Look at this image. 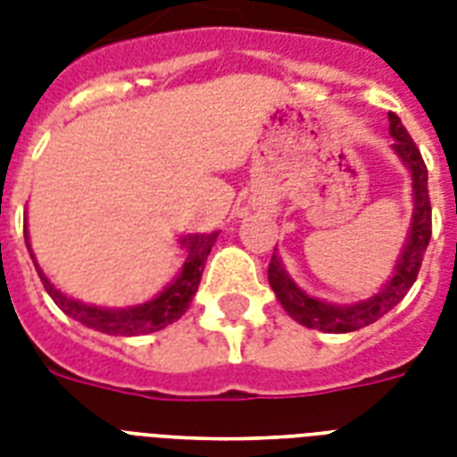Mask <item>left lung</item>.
<instances>
[{
	"mask_svg": "<svg viewBox=\"0 0 457 457\" xmlns=\"http://www.w3.org/2000/svg\"><path fill=\"white\" fill-rule=\"evenodd\" d=\"M389 132L394 135V152L411 168L412 196H415L411 235H408V244L403 246V253L398 258L394 278L372 299L341 308V305L311 299L308 294L301 292L299 287L289 279V275L279 263V258L272 253V261L268 265V279H270L272 292L278 294V301L282 303V308L303 327L334 334L355 332L361 327L372 325L375 320L386 315L394 305L401 303L405 294L411 292V287L415 285V279H418L420 265H422L425 251L429 246V237H432V204H429V189H427V165L396 113H389Z\"/></svg>",
	"mask_w": 457,
	"mask_h": 457,
	"instance_id": "1",
	"label": "left lung"
}]
</instances>
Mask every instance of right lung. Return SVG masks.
I'll return each instance as SVG.
<instances>
[{
  "instance_id": "1",
  "label": "right lung",
  "mask_w": 457,
  "mask_h": 457,
  "mask_svg": "<svg viewBox=\"0 0 457 457\" xmlns=\"http://www.w3.org/2000/svg\"><path fill=\"white\" fill-rule=\"evenodd\" d=\"M23 235L25 244L30 249L28 228H23ZM215 239H218V232H213V235L185 237L182 244L187 246V261L182 265V272L178 275V279L165 292L158 294L154 301L135 305V308H128V311H106V308H95V305H85L80 301L68 299L61 292H56L52 282L45 278V272L39 270L32 251L30 256L46 294L52 296L54 303L59 305L66 315H71V318L82 322V325L92 327L96 332L116 334V337H137V334L158 332V329H163V327H168L170 322H175V320L185 315L189 303H192V296L199 289L201 272H204V265H206V258L211 253V249H213Z\"/></svg>"
}]
</instances>
